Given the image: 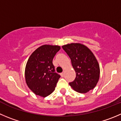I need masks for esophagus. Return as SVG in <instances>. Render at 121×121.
Masks as SVG:
<instances>
[{"instance_id": "34e87169", "label": "esophagus", "mask_w": 121, "mask_h": 121, "mask_svg": "<svg viewBox=\"0 0 121 121\" xmlns=\"http://www.w3.org/2000/svg\"><path fill=\"white\" fill-rule=\"evenodd\" d=\"M64 74H65V72H62L61 73H60V75H61V77H63L64 76Z\"/></svg>"}]
</instances>
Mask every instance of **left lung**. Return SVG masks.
<instances>
[{"instance_id": "left-lung-1", "label": "left lung", "mask_w": 121, "mask_h": 121, "mask_svg": "<svg viewBox=\"0 0 121 121\" xmlns=\"http://www.w3.org/2000/svg\"><path fill=\"white\" fill-rule=\"evenodd\" d=\"M71 60L76 77L69 85L76 91L86 93L93 89L99 80L98 62L88 48L80 43H71L62 46Z\"/></svg>"}]
</instances>
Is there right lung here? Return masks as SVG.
<instances>
[{
	"label": "right lung",
	"instance_id": "add662e5",
	"mask_svg": "<svg viewBox=\"0 0 121 121\" xmlns=\"http://www.w3.org/2000/svg\"><path fill=\"white\" fill-rule=\"evenodd\" d=\"M60 49L59 46L43 45L30 56L25 67V80L36 95L46 97L55 90L60 75L55 72L52 61Z\"/></svg>",
	"mask_w": 121,
	"mask_h": 121
}]
</instances>
